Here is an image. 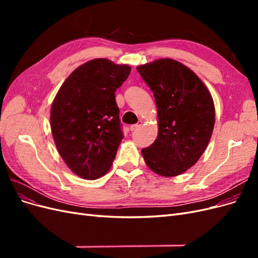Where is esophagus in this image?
Wrapping results in <instances>:
<instances>
[{"label":"esophagus","instance_id":"esophagus-1","mask_svg":"<svg viewBox=\"0 0 258 258\" xmlns=\"http://www.w3.org/2000/svg\"><path fill=\"white\" fill-rule=\"evenodd\" d=\"M141 126H142V121L140 120L138 123L131 124V126H130V130H131V131H136V130H138L140 127H141Z\"/></svg>","mask_w":258,"mask_h":258}]
</instances>
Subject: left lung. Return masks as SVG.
Instances as JSON below:
<instances>
[{"instance_id":"8db88e82","label":"left lung","mask_w":258,"mask_h":258,"mask_svg":"<svg viewBox=\"0 0 258 258\" xmlns=\"http://www.w3.org/2000/svg\"><path fill=\"white\" fill-rule=\"evenodd\" d=\"M138 72L154 93L158 136L142 150L147 167L161 176L184 173L196 163L212 136V96L189 68L173 59L139 66Z\"/></svg>"}]
</instances>
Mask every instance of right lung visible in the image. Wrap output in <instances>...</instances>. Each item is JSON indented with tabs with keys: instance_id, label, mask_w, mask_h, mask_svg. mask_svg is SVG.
Listing matches in <instances>:
<instances>
[{
	"instance_id": "right-lung-1",
	"label": "right lung",
	"mask_w": 258,
	"mask_h": 258,
	"mask_svg": "<svg viewBox=\"0 0 258 258\" xmlns=\"http://www.w3.org/2000/svg\"><path fill=\"white\" fill-rule=\"evenodd\" d=\"M131 68L99 58L82 64L60 87L50 110V127L61 158L86 179L103 176L123 138L115 91Z\"/></svg>"
}]
</instances>
